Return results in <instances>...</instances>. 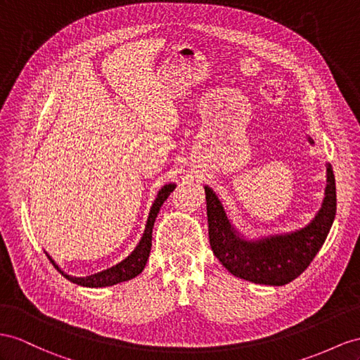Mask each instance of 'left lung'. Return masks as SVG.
I'll return each mask as SVG.
<instances>
[{
	"mask_svg": "<svg viewBox=\"0 0 360 360\" xmlns=\"http://www.w3.org/2000/svg\"><path fill=\"white\" fill-rule=\"evenodd\" d=\"M324 204L311 224L301 231L246 242L236 236L224 207L205 187L210 245L217 260L233 275L248 281L283 285L300 276L326 242L336 214V184L331 165L327 169Z\"/></svg>",
	"mask_w": 360,
	"mask_h": 360,
	"instance_id": "left-lung-1",
	"label": "left lung"
}]
</instances>
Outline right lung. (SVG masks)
I'll use <instances>...</instances> for the list:
<instances>
[{"label":"right lung","instance_id":"right-lung-1","mask_svg":"<svg viewBox=\"0 0 360 360\" xmlns=\"http://www.w3.org/2000/svg\"><path fill=\"white\" fill-rule=\"evenodd\" d=\"M173 190H174V184H169V186H164L161 188V191L158 193V198H156V200L152 205L150 214H149V219H147V225L140 243H138V246L135 248V251L122 263H118L112 266V268L97 272L94 275H89V276H71V275L63 274V271L59 269V266L54 263L49 255L50 262L53 263L54 268L65 276L67 280H70L71 283L85 285V288H105V285H112L117 283H123V281L135 278L138 274H141V271L144 269V266L147 263V259H149V254L152 250V229H153L155 219L158 216L160 208L162 207L164 200L170 196V193Z\"/></svg>","mask_w":360,"mask_h":360}]
</instances>
